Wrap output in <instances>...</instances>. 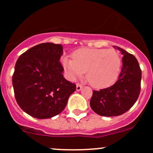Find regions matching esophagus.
I'll return each mask as SVG.
<instances>
[{
    "label": "esophagus",
    "instance_id": "obj_1",
    "mask_svg": "<svg viewBox=\"0 0 153 153\" xmlns=\"http://www.w3.org/2000/svg\"><path fill=\"white\" fill-rule=\"evenodd\" d=\"M82 87H83V86L81 85V84H77V85H76V89H77V91L81 90V89H82Z\"/></svg>",
    "mask_w": 153,
    "mask_h": 153
}]
</instances>
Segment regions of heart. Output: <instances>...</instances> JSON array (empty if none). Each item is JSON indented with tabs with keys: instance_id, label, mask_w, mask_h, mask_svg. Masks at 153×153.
Wrapping results in <instances>:
<instances>
[{
	"instance_id": "b5f03b06",
	"label": "heart",
	"mask_w": 153,
	"mask_h": 153,
	"mask_svg": "<svg viewBox=\"0 0 153 153\" xmlns=\"http://www.w3.org/2000/svg\"><path fill=\"white\" fill-rule=\"evenodd\" d=\"M62 64L68 78L75 81L86 71V79L94 87L112 84L118 78L121 58L115 49L84 48L75 51L72 59L64 57Z\"/></svg>"
}]
</instances>
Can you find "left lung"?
I'll use <instances>...</instances> for the list:
<instances>
[{
    "label": "left lung",
    "instance_id": "1",
    "mask_svg": "<svg viewBox=\"0 0 153 153\" xmlns=\"http://www.w3.org/2000/svg\"><path fill=\"white\" fill-rule=\"evenodd\" d=\"M113 48L124 55L118 81L109 87L93 90L90 100L92 110L101 116H118L125 113L136 102L141 92V70L135 57L116 46Z\"/></svg>",
    "mask_w": 153,
    "mask_h": 153
}]
</instances>
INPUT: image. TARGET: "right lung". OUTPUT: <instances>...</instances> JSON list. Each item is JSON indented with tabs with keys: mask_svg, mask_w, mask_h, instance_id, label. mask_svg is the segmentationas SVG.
Masks as SVG:
<instances>
[{
	"mask_svg": "<svg viewBox=\"0 0 153 153\" xmlns=\"http://www.w3.org/2000/svg\"><path fill=\"white\" fill-rule=\"evenodd\" d=\"M61 44L43 43L18 58L12 76L15 99L28 115L38 119L61 113L76 85L64 78Z\"/></svg>",
	"mask_w": 153,
	"mask_h": 153,
	"instance_id": "obj_1",
	"label": "right lung"
}]
</instances>
